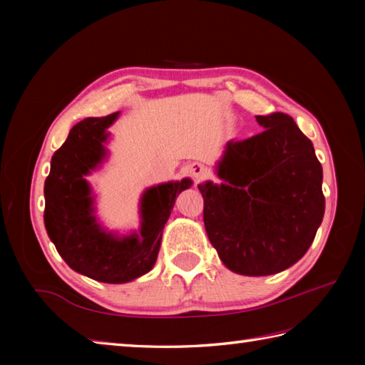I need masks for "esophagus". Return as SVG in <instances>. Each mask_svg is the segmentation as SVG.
<instances>
[{
  "instance_id": "obj_1",
  "label": "esophagus",
  "mask_w": 365,
  "mask_h": 365,
  "mask_svg": "<svg viewBox=\"0 0 365 365\" xmlns=\"http://www.w3.org/2000/svg\"><path fill=\"white\" fill-rule=\"evenodd\" d=\"M190 174L196 182H201V180H206V178L209 177V170H207L205 164L193 163V164H191V168H190Z\"/></svg>"
}]
</instances>
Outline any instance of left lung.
Returning a JSON list of instances; mask_svg holds the SVG:
<instances>
[{
	"mask_svg": "<svg viewBox=\"0 0 365 365\" xmlns=\"http://www.w3.org/2000/svg\"><path fill=\"white\" fill-rule=\"evenodd\" d=\"M264 130L228 141L220 185H197L205 227L220 261L235 274L261 277L292 267L322 224V165L312 141L288 114L256 115Z\"/></svg>",
	"mask_w": 365,
	"mask_h": 365,
	"instance_id": "left-lung-1",
	"label": "left lung"
}]
</instances>
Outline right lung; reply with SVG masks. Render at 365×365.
Here are the masks:
<instances>
[{"instance_id": "obj_1", "label": "right lung", "mask_w": 365, "mask_h": 365, "mask_svg": "<svg viewBox=\"0 0 365 365\" xmlns=\"http://www.w3.org/2000/svg\"><path fill=\"white\" fill-rule=\"evenodd\" d=\"M117 115L88 117L73 125L53 154L45 180L43 217L49 240L71 269L104 283L132 282L153 269L177 195L191 185L190 178H183L148 188L140 202V233L120 238L101 228L85 175L106 158V128Z\"/></svg>"}]
</instances>
